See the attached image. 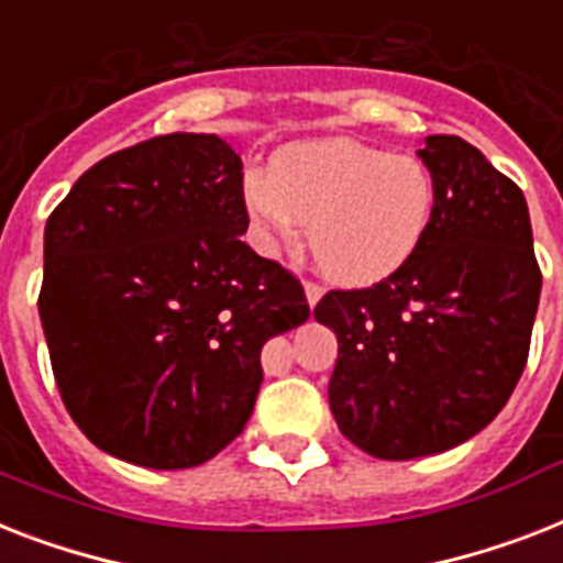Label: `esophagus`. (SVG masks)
<instances>
[{
    "label": "esophagus",
    "instance_id": "obj_1",
    "mask_svg": "<svg viewBox=\"0 0 563 563\" xmlns=\"http://www.w3.org/2000/svg\"><path fill=\"white\" fill-rule=\"evenodd\" d=\"M303 291H306V303L309 306H314L323 297V289L318 286V283H303Z\"/></svg>",
    "mask_w": 563,
    "mask_h": 563
}]
</instances>
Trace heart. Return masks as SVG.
<instances>
[{"label":"heart","instance_id":"obj_1","mask_svg":"<svg viewBox=\"0 0 563 563\" xmlns=\"http://www.w3.org/2000/svg\"><path fill=\"white\" fill-rule=\"evenodd\" d=\"M433 178L413 155H385L344 139L283 150L254 173L245 208L263 249L291 245L306 225L314 266L346 286L376 283L422 242Z\"/></svg>","mask_w":563,"mask_h":563}]
</instances>
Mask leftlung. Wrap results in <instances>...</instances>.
Segmentation results:
<instances>
[{
    "instance_id": "8db88e82",
    "label": "left lung",
    "mask_w": 563,
    "mask_h": 563,
    "mask_svg": "<svg viewBox=\"0 0 563 563\" xmlns=\"http://www.w3.org/2000/svg\"><path fill=\"white\" fill-rule=\"evenodd\" d=\"M433 178L422 242L369 289L329 291L314 321L338 338L329 408L378 460L472 440L527 367L541 268L520 187L456 135H428Z\"/></svg>"
}]
</instances>
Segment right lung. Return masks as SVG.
<instances>
[{"label":"right lung","mask_w":563,"mask_h":563,"mask_svg":"<svg viewBox=\"0 0 563 563\" xmlns=\"http://www.w3.org/2000/svg\"><path fill=\"white\" fill-rule=\"evenodd\" d=\"M245 231L240 155L199 132L107 155L54 208L40 321L63 405L100 451L173 472L242 433L260 350L309 318L303 286Z\"/></svg>","instance_id":"right-lung-1"}]
</instances>
